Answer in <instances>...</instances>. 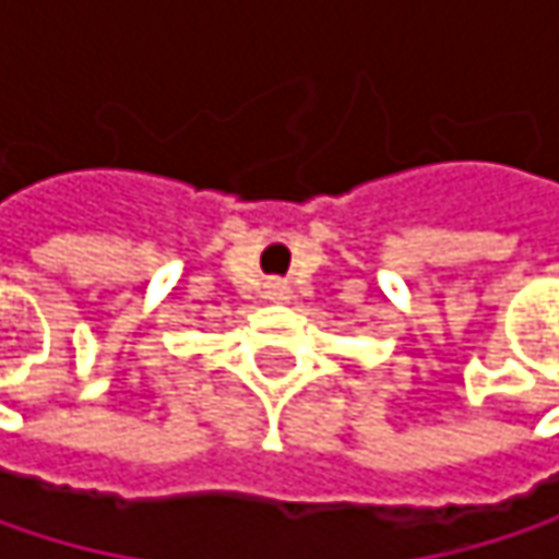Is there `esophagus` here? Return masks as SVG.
Segmentation results:
<instances>
[{
	"mask_svg": "<svg viewBox=\"0 0 559 559\" xmlns=\"http://www.w3.org/2000/svg\"><path fill=\"white\" fill-rule=\"evenodd\" d=\"M265 297H269V300H287V297H290V287L278 278L265 281Z\"/></svg>",
	"mask_w": 559,
	"mask_h": 559,
	"instance_id": "esophagus-1",
	"label": "esophagus"
}]
</instances>
